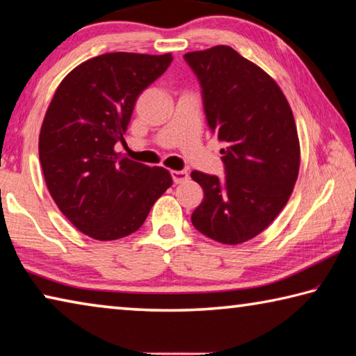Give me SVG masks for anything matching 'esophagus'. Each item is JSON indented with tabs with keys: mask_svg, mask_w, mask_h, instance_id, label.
I'll return each instance as SVG.
<instances>
[{
	"mask_svg": "<svg viewBox=\"0 0 356 356\" xmlns=\"http://www.w3.org/2000/svg\"><path fill=\"white\" fill-rule=\"evenodd\" d=\"M170 173H172L173 183H177V184H179V183H184L186 179L189 178V173L186 172V170H172Z\"/></svg>",
	"mask_w": 356,
	"mask_h": 356,
	"instance_id": "esophagus-1",
	"label": "esophagus"
}]
</instances>
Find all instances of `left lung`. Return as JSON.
Returning a JSON list of instances; mask_svg holds the SVG:
<instances>
[{
	"label": "left lung",
	"instance_id": "1",
	"mask_svg": "<svg viewBox=\"0 0 356 356\" xmlns=\"http://www.w3.org/2000/svg\"><path fill=\"white\" fill-rule=\"evenodd\" d=\"M197 75L208 127L224 143V178L194 170L205 197L192 225L224 244H240L270 225L300 170L293 113L277 83L227 45L184 55Z\"/></svg>",
	"mask_w": 356,
	"mask_h": 356
}]
</instances>
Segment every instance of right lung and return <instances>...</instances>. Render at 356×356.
I'll list each match as a JSON object with an SVG mask.
<instances>
[{
	"mask_svg": "<svg viewBox=\"0 0 356 356\" xmlns=\"http://www.w3.org/2000/svg\"><path fill=\"white\" fill-rule=\"evenodd\" d=\"M173 56L106 54L66 75L47 110L39 159L50 195L80 232L112 241L138 230L151 207L172 186L162 167L123 159L115 145L143 90Z\"/></svg>",
	"mask_w": 356,
	"mask_h": 356,
	"instance_id": "right-lung-1",
	"label": "right lung"
}]
</instances>
